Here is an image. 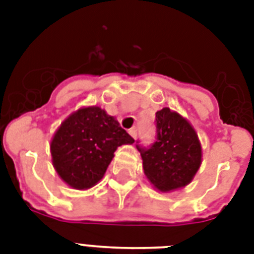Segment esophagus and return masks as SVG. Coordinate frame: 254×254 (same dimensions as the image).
Wrapping results in <instances>:
<instances>
[{
    "mask_svg": "<svg viewBox=\"0 0 254 254\" xmlns=\"http://www.w3.org/2000/svg\"><path fill=\"white\" fill-rule=\"evenodd\" d=\"M129 134H130L133 138H135V137H137V129H135V127H131V129H129Z\"/></svg>",
    "mask_w": 254,
    "mask_h": 254,
    "instance_id": "obj_1",
    "label": "esophagus"
}]
</instances>
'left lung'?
I'll return each mask as SVG.
<instances>
[{
  "instance_id": "1",
  "label": "left lung",
  "mask_w": 254,
  "mask_h": 254,
  "mask_svg": "<svg viewBox=\"0 0 254 254\" xmlns=\"http://www.w3.org/2000/svg\"><path fill=\"white\" fill-rule=\"evenodd\" d=\"M157 138L150 147L137 145L143 173L155 189L167 192L192 181L201 163V146L195 129L179 113L163 108L155 113Z\"/></svg>"
}]
</instances>
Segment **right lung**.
<instances>
[{
    "mask_svg": "<svg viewBox=\"0 0 254 254\" xmlns=\"http://www.w3.org/2000/svg\"><path fill=\"white\" fill-rule=\"evenodd\" d=\"M134 139L100 107L80 108L55 131L50 150L58 175L76 190L91 189L104 177L115 151Z\"/></svg>",
    "mask_w": 254,
    "mask_h": 254,
    "instance_id": "right-lung-1",
    "label": "right lung"
}]
</instances>
